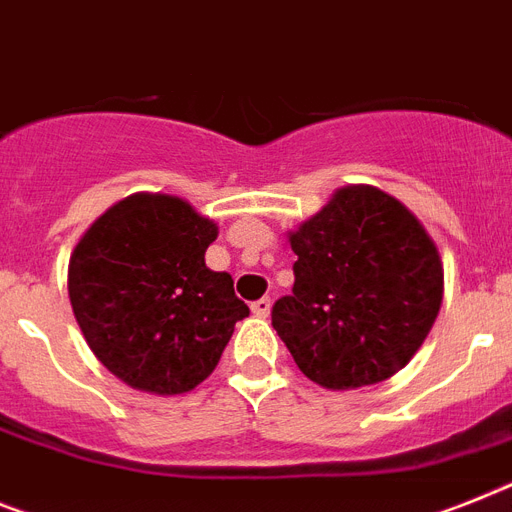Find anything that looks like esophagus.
<instances>
[{"label":"esophagus","instance_id":"obj_1","mask_svg":"<svg viewBox=\"0 0 512 512\" xmlns=\"http://www.w3.org/2000/svg\"><path fill=\"white\" fill-rule=\"evenodd\" d=\"M270 307H273V302H270L268 296H263V299H257V302L252 304V312H255L257 317H268L270 315Z\"/></svg>","mask_w":512,"mask_h":512}]
</instances>
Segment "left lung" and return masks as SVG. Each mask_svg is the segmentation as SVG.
<instances>
[{
	"label": "left lung",
	"instance_id": "1",
	"mask_svg": "<svg viewBox=\"0 0 512 512\" xmlns=\"http://www.w3.org/2000/svg\"><path fill=\"white\" fill-rule=\"evenodd\" d=\"M294 294L273 328L296 367L328 390L393 377L435 325L445 273L435 239L401 200L346 184L289 231Z\"/></svg>",
	"mask_w": 512,
	"mask_h": 512
}]
</instances>
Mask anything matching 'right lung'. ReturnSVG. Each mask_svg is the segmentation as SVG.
<instances>
[{"label":"right lung","instance_id":"1","mask_svg":"<svg viewBox=\"0 0 512 512\" xmlns=\"http://www.w3.org/2000/svg\"><path fill=\"white\" fill-rule=\"evenodd\" d=\"M216 221L163 192H135L90 223L70 255L67 291L85 343L111 375L153 395L195 390L236 320L229 273L205 265Z\"/></svg>","mask_w":512,"mask_h":512}]
</instances>
